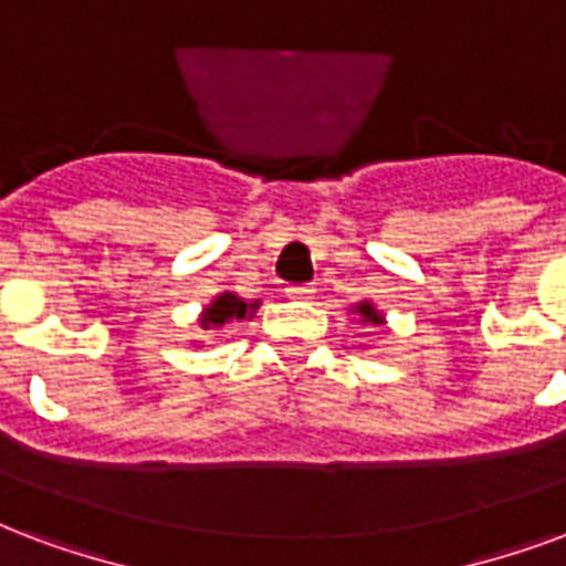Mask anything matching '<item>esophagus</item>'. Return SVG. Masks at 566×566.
Wrapping results in <instances>:
<instances>
[{"label": "esophagus", "instance_id": "34e87169", "mask_svg": "<svg viewBox=\"0 0 566 566\" xmlns=\"http://www.w3.org/2000/svg\"><path fill=\"white\" fill-rule=\"evenodd\" d=\"M313 295H316V289L313 286H289L286 289V298H292V301H310Z\"/></svg>", "mask_w": 566, "mask_h": 566}]
</instances>
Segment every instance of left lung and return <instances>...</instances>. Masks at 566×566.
Instances as JSON below:
<instances>
[{
	"instance_id": "obj_1",
	"label": "left lung",
	"mask_w": 566,
	"mask_h": 566,
	"mask_svg": "<svg viewBox=\"0 0 566 566\" xmlns=\"http://www.w3.org/2000/svg\"><path fill=\"white\" fill-rule=\"evenodd\" d=\"M355 313L360 316V322H373V325H385V316H381L379 310L373 307L369 301H360L358 307H355Z\"/></svg>"
}]
</instances>
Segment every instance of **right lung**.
I'll use <instances>...</instances> for the list:
<instances>
[{"label":"right lung","instance_id":"1","mask_svg":"<svg viewBox=\"0 0 566 566\" xmlns=\"http://www.w3.org/2000/svg\"><path fill=\"white\" fill-rule=\"evenodd\" d=\"M256 310H259V301L248 304V301L238 298V295H232V292H220L218 298L202 310L199 325H202V331L223 328V325H232V322H244V318L253 316Z\"/></svg>","mask_w":566,"mask_h":566}]
</instances>
